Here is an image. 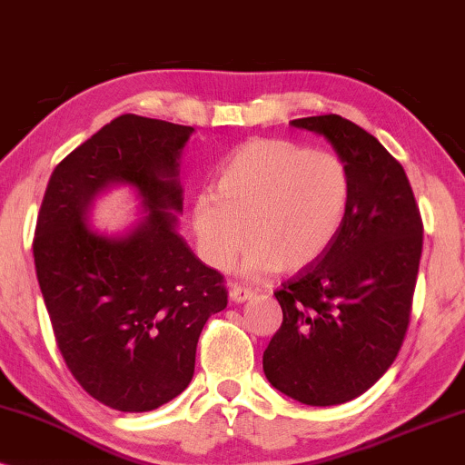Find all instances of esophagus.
<instances>
[{"label":"esophagus","instance_id":"obj_1","mask_svg":"<svg viewBox=\"0 0 465 465\" xmlns=\"http://www.w3.org/2000/svg\"><path fill=\"white\" fill-rule=\"evenodd\" d=\"M255 295V289H251V287H242V284H233L232 287V291H229V297H232L233 302H246V300H251V297Z\"/></svg>","mask_w":465,"mask_h":465}]
</instances>
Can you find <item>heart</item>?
I'll return each instance as SVG.
<instances>
[{
	"instance_id": "1",
	"label": "heart",
	"mask_w": 465,
	"mask_h": 465,
	"mask_svg": "<svg viewBox=\"0 0 465 465\" xmlns=\"http://www.w3.org/2000/svg\"><path fill=\"white\" fill-rule=\"evenodd\" d=\"M349 202L351 176L338 154L255 138L225 159L213 195L197 197L193 229L213 268L232 263L246 232L244 272H297L333 242Z\"/></svg>"
}]
</instances>
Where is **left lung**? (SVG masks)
Masks as SVG:
<instances>
[{
	"label": "left lung",
	"mask_w": 465,
	"mask_h": 465,
	"mask_svg": "<svg viewBox=\"0 0 465 465\" xmlns=\"http://www.w3.org/2000/svg\"><path fill=\"white\" fill-rule=\"evenodd\" d=\"M291 125L325 135L351 176L338 236L274 291L282 323L263 352L272 387L308 406L366 393L395 361L411 325L423 221L400 161L338 114Z\"/></svg>",
	"instance_id": "1"
}]
</instances>
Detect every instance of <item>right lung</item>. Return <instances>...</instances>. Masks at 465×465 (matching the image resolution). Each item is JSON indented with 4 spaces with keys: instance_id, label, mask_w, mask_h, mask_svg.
Returning <instances> with one entry per match:
<instances>
[{
    "instance_id": "add662e5",
    "label": "right lung",
    "mask_w": 465,
    "mask_h": 465,
    "mask_svg": "<svg viewBox=\"0 0 465 465\" xmlns=\"http://www.w3.org/2000/svg\"><path fill=\"white\" fill-rule=\"evenodd\" d=\"M193 127L121 114L54 168L34 236L54 340L78 385L121 412H148L193 379L197 340L227 306L225 278L176 233L178 157ZM127 182L147 219L127 239L85 227L97 190Z\"/></svg>"
}]
</instances>
